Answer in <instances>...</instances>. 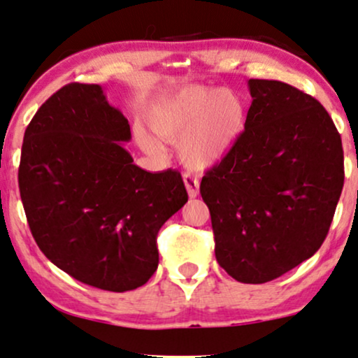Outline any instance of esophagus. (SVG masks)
<instances>
[{
    "label": "esophagus",
    "instance_id": "1",
    "mask_svg": "<svg viewBox=\"0 0 358 358\" xmlns=\"http://www.w3.org/2000/svg\"><path fill=\"white\" fill-rule=\"evenodd\" d=\"M183 182H185V187H187V192L190 198H196L198 193H200V183H198V180L195 176L185 173L183 175Z\"/></svg>",
    "mask_w": 358,
    "mask_h": 358
}]
</instances>
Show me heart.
I'll return each mask as SVG.
<instances>
[{"label":"heart","instance_id":"heart-1","mask_svg":"<svg viewBox=\"0 0 358 358\" xmlns=\"http://www.w3.org/2000/svg\"><path fill=\"white\" fill-rule=\"evenodd\" d=\"M247 123L245 103L227 90L190 86L163 98L148 115L157 136L178 145L182 162L192 170H208L234 152ZM138 145L146 153L160 157L163 146L157 138L138 127Z\"/></svg>","mask_w":358,"mask_h":358}]
</instances>
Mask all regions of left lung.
Returning <instances> with one entry per match:
<instances>
[{
	"mask_svg": "<svg viewBox=\"0 0 358 358\" xmlns=\"http://www.w3.org/2000/svg\"><path fill=\"white\" fill-rule=\"evenodd\" d=\"M245 131L200 193L215 257L242 283H265L324 243L343 188L342 140L324 106L275 80H248Z\"/></svg>",
	"mask_w": 358,
	"mask_h": 358,
	"instance_id": "obj_1",
	"label": "left lung"
}]
</instances>
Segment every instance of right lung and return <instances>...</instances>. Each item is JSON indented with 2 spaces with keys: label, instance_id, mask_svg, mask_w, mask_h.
Returning <instances> with one entry per match:
<instances>
[{
  "label": "right lung",
  "instance_id": "add662e5",
  "mask_svg": "<svg viewBox=\"0 0 358 358\" xmlns=\"http://www.w3.org/2000/svg\"><path fill=\"white\" fill-rule=\"evenodd\" d=\"M128 120L100 85L70 83L24 131L18 183L34 242L73 278L101 290L145 285L157 235L188 201L182 175L146 171L122 143Z\"/></svg>",
  "mask_w": 358,
  "mask_h": 358
}]
</instances>
